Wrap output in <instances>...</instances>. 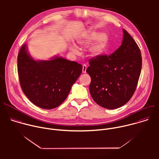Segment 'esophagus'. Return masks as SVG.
I'll return each mask as SVG.
<instances>
[{
  "mask_svg": "<svg viewBox=\"0 0 159 159\" xmlns=\"http://www.w3.org/2000/svg\"><path fill=\"white\" fill-rule=\"evenodd\" d=\"M86 70H87V66L86 65H82V72L83 73H86Z\"/></svg>",
  "mask_w": 159,
  "mask_h": 159,
  "instance_id": "34e87169",
  "label": "esophagus"
}]
</instances>
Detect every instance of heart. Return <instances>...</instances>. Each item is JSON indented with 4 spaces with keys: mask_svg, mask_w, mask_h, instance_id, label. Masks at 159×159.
I'll list each match as a JSON object with an SVG mask.
<instances>
[{
    "mask_svg": "<svg viewBox=\"0 0 159 159\" xmlns=\"http://www.w3.org/2000/svg\"><path fill=\"white\" fill-rule=\"evenodd\" d=\"M77 42L82 47H87L90 44L89 51L91 56L96 57L106 52L109 43V37L105 33L90 31L85 35L79 37L77 39ZM69 49L74 55H78L80 53L79 48L73 43L69 44Z\"/></svg>",
    "mask_w": 159,
    "mask_h": 159,
    "instance_id": "1",
    "label": "heart"
}]
</instances>
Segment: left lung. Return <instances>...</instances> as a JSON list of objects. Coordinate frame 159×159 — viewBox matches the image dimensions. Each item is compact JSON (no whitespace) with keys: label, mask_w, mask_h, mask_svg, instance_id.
I'll list each match as a JSON object with an SVG mask.
<instances>
[{"label":"left lung","mask_w":159,"mask_h":159,"mask_svg":"<svg viewBox=\"0 0 159 159\" xmlns=\"http://www.w3.org/2000/svg\"><path fill=\"white\" fill-rule=\"evenodd\" d=\"M121 45L109 56L89 60L86 72L91 77L90 94L99 106L114 109L126 104L133 95L142 70L141 52L124 29Z\"/></svg>","instance_id":"1"}]
</instances>
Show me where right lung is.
I'll use <instances>...</instances> for the list:
<instances>
[{
	"mask_svg": "<svg viewBox=\"0 0 159 159\" xmlns=\"http://www.w3.org/2000/svg\"><path fill=\"white\" fill-rule=\"evenodd\" d=\"M17 71L22 91L34 105L46 109L60 106L82 71V65L58 55L49 60L34 59L27 44L17 57Z\"/></svg>",
	"mask_w": 159,
	"mask_h": 159,
	"instance_id": "1",
	"label": "right lung"
}]
</instances>
